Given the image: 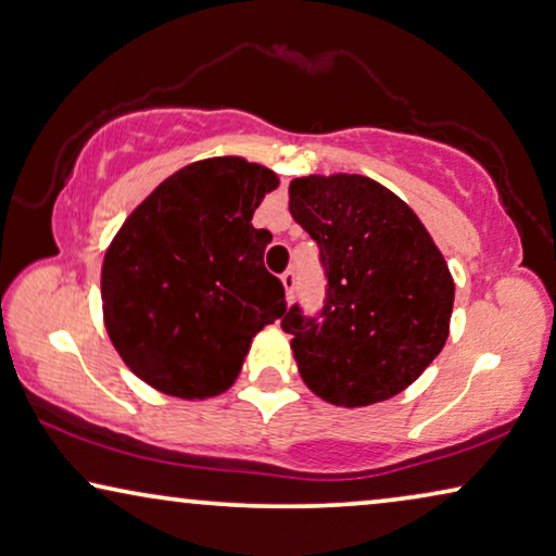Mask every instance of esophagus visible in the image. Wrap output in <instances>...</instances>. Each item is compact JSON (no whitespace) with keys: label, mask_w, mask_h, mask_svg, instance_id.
Here are the masks:
<instances>
[{"label":"esophagus","mask_w":556,"mask_h":556,"mask_svg":"<svg viewBox=\"0 0 556 556\" xmlns=\"http://www.w3.org/2000/svg\"><path fill=\"white\" fill-rule=\"evenodd\" d=\"M280 280H283V286H286V295H288V301H293V295H295V283H298V278H295V270L293 268H288L283 276H280Z\"/></svg>","instance_id":"esophagus-1"}]
</instances>
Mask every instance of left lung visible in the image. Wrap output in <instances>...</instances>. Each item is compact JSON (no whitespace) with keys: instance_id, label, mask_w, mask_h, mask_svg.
<instances>
[{"instance_id":"1","label":"left lung","mask_w":556,"mask_h":556,"mask_svg":"<svg viewBox=\"0 0 556 556\" xmlns=\"http://www.w3.org/2000/svg\"><path fill=\"white\" fill-rule=\"evenodd\" d=\"M288 192L326 278L318 311L293 303L280 320L305 386L349 408L396 396L446 343L444 255L404 200L361 175L295 178Z\"/></svg>"}]
</instances>
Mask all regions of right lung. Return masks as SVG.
<instances>
[{"label":"right lung","mask_w":556,"mask_h":556,"mask_svg":"<svg viewBox=\"0 0 556 556\" xmlns=\"http://www.w3.org/2000/svg\"><path fill=\"white\" fill-rule=\"evenodd\" d=\"M276 173L213 157L170 175L125 220L102 263L104 326L132 374L180 399L223 393L253 336L288 308L253 213Z\"/></svg>","instance_id":"obj_1"}]
</instances>
